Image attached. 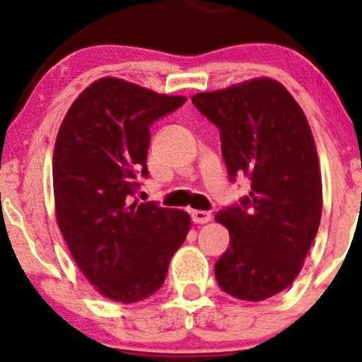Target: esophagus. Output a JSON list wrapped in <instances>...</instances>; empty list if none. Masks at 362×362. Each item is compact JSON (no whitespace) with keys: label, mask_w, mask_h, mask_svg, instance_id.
Returning <instances> with one entry per match:
<instances>
[{"label":"esophagus","mask_w":362,"mask_h":362,"mask_svg":"<svg viewBox=\"0 0 362 362\" xmlns=\"http://www.w3.org/2000/svg\"><path fill=\"white\" fill-rule=\"evenodd\" d=\"M190 216H192V221L197 224H204L211 221V213H207V211H192Z\"/></svg>","instance_id":"1"}]
</instances>
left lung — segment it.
Masks as SVG:
<instances>
[{"label": "left lung", "instance_id": "1", "mask_svg": "<svg viewBox=\"0 0 362 362\" xmlns=\"http://www.w3.org/2000/svg\"><path fill=\"white\" fill-rule=\"evenodd\" d=\"M192 102L219 127L230 177L252 182L240 206L214 216L230 231L216 281L230 296L264 301L293 284L320 226L322 173L310 124L272 78L195 93Z\"/></svg>", "mask_w": 362, "mask_h": 362}]
</instances>
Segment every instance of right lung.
I'll use <instances>...</instances> for the list:
<instances>
[{
    "mask_svg": "<svg viewBox=\"0 0 362 362\" xmlns=\"http://www.w3.org/2000/svg\"><path fill=\"white\" fill-rule=\"evenodd\" d=\"M184 102L107 76L86 86L61 122L52 156L57 226L83 276L112 301L155 294L192 226L185 211L132 201L134 178L149 173V126Z\"/></svg>",
    "mask_w": 362,
    "mask_h": 362,
    "instance_id": "right-lung-1",
    "label": "right lung"
}]
</instances>
